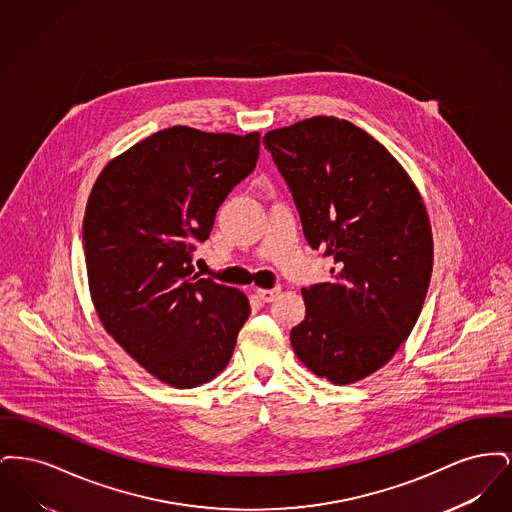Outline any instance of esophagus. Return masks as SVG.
Here are the masks:
<instances>
[{"instance_id":"obj_1","label":"esophagus","mask_w":512,"mask_h":512,"mask_svg":"<svg viewBox=\"0 0 512 512\" xmlns=\"http://www.w3.org/2000/svg\"><path fill=\"white\" fill-rule=\"evenodd\" d=\"M257 295H259V299L261 301H265V303H270V301H274L278 295H280V288H272V290H265V288H259L257 290Z\"/></svg>"}]
</instances>
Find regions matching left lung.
Instances as JSON below:
<instances>
[{
    "instance_id": "left-lung-1",
    "label": "left lung",
    "mask_w": 512,
    "mask_h": 512,
    "mask_svg": "<svg viewBox=\"0 0 512 512\" xmlns=\"http://www.w3.org/2000/svg\"><path fill=\"white\" fill-rule=\"evenodd\" d=\"M263 144L307 242L336 263L330 282L301 290L293 351L320 378L355 384L390 361L422 311L434 265L428 211L409 172L349 121L305 119L270 130Z\"/></svg>"
}]
</instances>
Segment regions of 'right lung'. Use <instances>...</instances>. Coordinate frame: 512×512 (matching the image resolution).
Listing matches in <instances>:
<instances>
[{
  "instance_id": "add662e5",
  "label": "right lung",
  "mask_w": 512,
  "mask_h": 512,
  "mask_svg": "<svg viewBox=\"0 0 512 512\" xmlns=\"http://www.w3.org/2000/svg\"><path fill=\"white\" fill-rule=\"evenodd\" d=\"M257 157L259 132L171 126L111 159L88 197L82 238L99 320L172 388L220 374L251 313L244 292L194 274L192 251Z\"/></svg>"
}]
</instances>
